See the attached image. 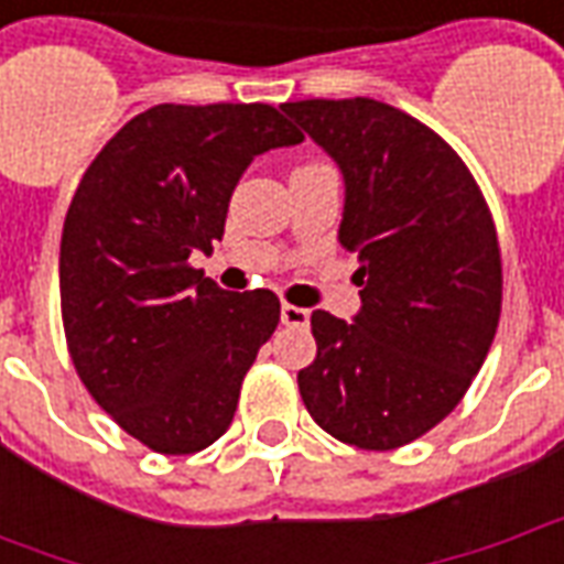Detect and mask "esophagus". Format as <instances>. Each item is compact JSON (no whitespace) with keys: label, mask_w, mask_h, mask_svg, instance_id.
<instances>
[{"label":"esophagus","mask_w":564,"mask_h":564,"mask_svg":"<svg viewBox=\"0 0 564 564\" xmlns=\"http://www.w3.org/2000/svg\"><path fill=\"white\" fill-rule=\"evenodd\" d=\"M281 319H283V326H302V329H305L307 323H311V314H307L305 307H295L290 305V302H283Z\"/></svg>","instance_id":"34e87169"}]
</instances>
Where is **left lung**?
Segmentation results:
<instances>
[{
  "label": "left lung",
  "instance_id": "obj_1",
  "mask_svg": "<svg viewBox=\"0 0 564 564\" xmlns=\"http://www.w3.org/2000/svg\"><path fill=\"white\" fill-rule=\"evenodd\" d=\"M341 165V247L359 253L354 323L311 314L317 359L299 371L307 414L359 449L423 437L462 402L501 317V250L456 150L378 99L281 105Z\"/></svg>",
  "mask_w": 564,
  "mask_h": 564
}]
</instances>
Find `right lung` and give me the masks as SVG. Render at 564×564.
<instances>
[{
	"instance_id": "add662e5",
	"label": "right lung",
	"mask_w": 564,
	"mask_h": 564,
	"mask_svg": "<svg viewBox=\"0 0 564 564\" xmlns=\"http://www.w3.org/2000/svg\"><path fill=\"white\" fill-rule=\"evenodd\" d=\"M299 141L271 105H153L96 153L72 196L59 245L68 356L96 404L153 453L210 447L278 329V295L226 293L189 253L223 238L253 156Z\"/></svg>"
}]
</instances>
